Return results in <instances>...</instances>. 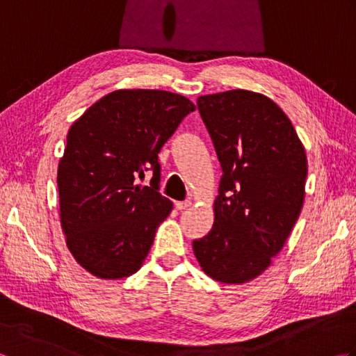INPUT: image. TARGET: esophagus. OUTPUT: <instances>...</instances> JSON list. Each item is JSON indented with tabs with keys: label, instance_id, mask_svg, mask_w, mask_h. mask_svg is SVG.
I'll use <instances>...</instances> for the list:
<instances>
[{
	"label": "esophagus",
	"instance_id": "obj_1",
	"mask_svg": "<svg viewBox=\"0 0 356 356\" xmlns=\"http://www.w3.org/2000/svg\"><path fill=\"white\" fill-rule=\"evenodd\" d=\"M174 207H176V209H179V211H184V209L191 207V202H176L174 203Z\"/></svg>",
	"mask_w": 356,
	"mask_h": 356
}]
</instances>
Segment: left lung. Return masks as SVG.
I'll use <instances>...</instances> for the list:
<instances>
[{"label":"left lung","instance_id":"left-lung-1","mask_svg":"<svg viewBox=\"0 0 356 356\" xmlns=\"http://www.w3.org/2000/svg\"><path fill=\"white\" fill-rule=\"evenodd\" d=\"M197 107L222 177L213 228L193 249L211 278L245 283L269 266L297 222L306 153L289 118L266 96L229 90L200 96Z\"/></svg>","mask_w":356,"mask_h":356}]
</instances>
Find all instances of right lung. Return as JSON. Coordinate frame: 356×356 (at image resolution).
Returning <instances> with one entry per match:
<instances>
[{"label":"right lung","mask_w":356,"mask_h":356,"mask_svg":"<svg viewBox=\"0 0 356 356\" xmlns=\"http://www.w3.org/2000/svg\"><path fill=\"white\" fill-rule=\"evenodd\" d=\"M195 105L163 90H116L67 134L58 168L67 246L82 268L116 280L142 266L172 203L159 193L157 154ZM147 170L149 187L137 184Z\"/></svg>","instance_id":"add662e5"}]
</instances>
